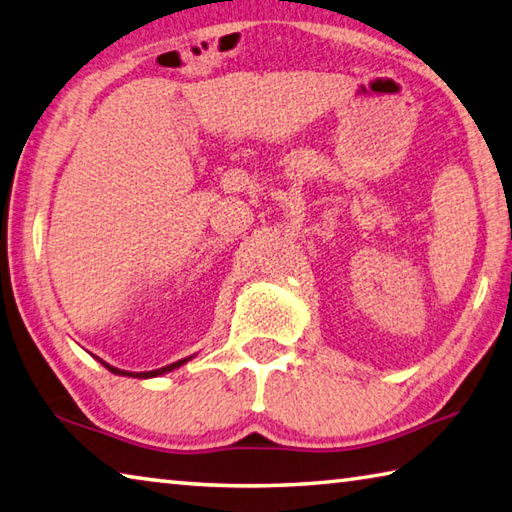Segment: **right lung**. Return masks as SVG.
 <instances>
[{"label":"right lung","mask_w":512,"mask_h":512,"mask_svg":"<svg viewBox=\"0 0 512 512\" xmlns=\"http://www.w3.org/2000/svg\"><path fill=\"white\" fill-rule=\"evenodd\" d=\"M188 360H192V356L190 358H183V360H176V362H172V365H167V367H161V369H154V371H123V369H118V367H111V365H107V362H102V365H105V369H109L111 374H116V376H132V378H154V376H163V374H167V371H172V369H179L181 365H185V362Z\"/></svg>","instance_id":"1"}]
</instances>
